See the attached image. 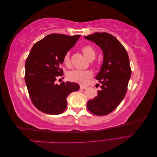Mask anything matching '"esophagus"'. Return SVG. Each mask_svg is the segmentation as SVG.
I'll return each mask as SVG.
<instances>
[{
	"label": "esophagus",
	"mask_w": 157,
	"mask_h": 157,
	"mask_svg": "<svg viewBox=\"0 0 157 157\" xmlns=\"http://www.w3.org/2000/svg\"><path fill=\"white\" fill-rule=\"evenodd\" d=\"M87 88V86H84V85H80V89H81V90L85 89V88Z\"/></svg>",
	"instance_id": "34e87169"
}]
</instances>
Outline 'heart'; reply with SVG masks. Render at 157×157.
Returning <instances> with one entry per match:
<instances>
[{
    "label": "heart",
    "mask_w": 157,
    "mask_h": 157,
    "mask_svg": "<svg viewBox=\"0 0 157 157\" xmlns=\"http://www.w3.org/2000/svg\"><path fill=\"white\" fill-rule=\"evenodd\" d=\"M82 52L87 59L89 61H92L96 56V51L92 46L86 45L82 48ZM63 63L66 65L70 64V54L67 53L63 58ZM92 73L89 70H79L74 69L71 71L67 75L68 78L71 81L78 82L80 84H84L87 82V80L92 77Z\"/></svg>",
    "instance_id": "obj_1"
}]
</instances>
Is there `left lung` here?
Here are the masks:
<instances>
[{
  "instance_id": "1",
  "label": "left lung",
  "mask_w": 157,
  "mask_h": 157,
  "mask_svg": "<svg viewBox=\"0 0 157 157\" xmlns=\"http://www.w3.org/2000/svg\"><path fill=\"white\" fill-rule=\"evenodd\" d=\"M95 42L103 52V60L96 78L101 84L98 96L87 103L90 112L96 115H108L124 99L131 77L128 55L124 47L107 33H95L84 36Z\"/></svg>"
}]
</instances>
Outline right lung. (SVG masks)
Here are the masks:
<instances>
[{
	"label": "right lung",
	"instance_id": "add662e5",
	"mask_svg": "<svg viewBox=\"0 0 157 157\" xmlns=\"http://www.w3.org/2000/svg\"><path fill=\"white\" fill-rule=\"evenodd\" d=\"M80 36L53 33L32 47L25 61V81L33 105L39 111L50 115L63 113L67 96L79 90L77 83L67 81L58 85L55 81L63 74L60 66L65 55Z\"/></svg>",
	"mask_w": 157,
	"mask_h": 157
}]
</instances>
